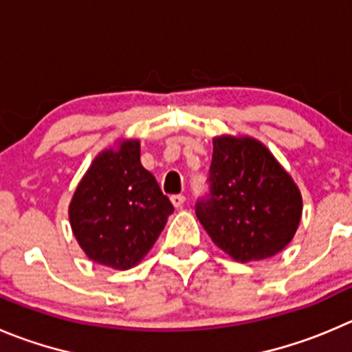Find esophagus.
<instances>
[{
	"label": "esophagus",
	"instance_id": "1",
	"mask_svg": "<svg viewBox=\"0 0 352 352\" xmlns=\"http://www.w3.org/2000/svg\"><path fill=\"white\" fill-rule=\"evenodd\" d=\"M185 195H182V193H178V195H173L170 197V202H173L174 207H182L183 204H185Z\"/></svg>",
	"mask_w": 352,
	"mask_h": 352
}]
</instances>
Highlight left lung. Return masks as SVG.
Returning a JSON list of instances; mask_svg holds the SVG:
<instances>
[{
  "label": "left lung",
  "instance_id": "obj_1",
  "mask_svg": "<svg viewBox=\"0 0 352 352\" xmlns=\"http://www.w3.org/2000/svg\"><path fill=\"white\" fill-rule=\"evenodd\" d=\"M209 192L195 214L212 242L240 263L266 259L289 245L302 199L270 150L254 138H214Z\"/></svg>",
  "mask_w": 352,
  "mask_h": 352
}]
</instances>
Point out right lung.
Returning <instances> with one entry per match:
<instances>
[{
    "label": "right lung",
    "mask_w": 352,
    "mask_h": 352,
    "mask_svg": "<svg viewBox=\"0 0 352 352\" xmlns=\"http://www.w3.org/2000/svg\"><path fill=\"white\" fill-rule=\"evenodd\" d=\"M174 210L152 173L140 162V142L105 150L76 188L69 207L74 236L86 256L129 270L148 254Z\"/></svg>",
    "instance_id": "obj_1"
}]
</instances>
